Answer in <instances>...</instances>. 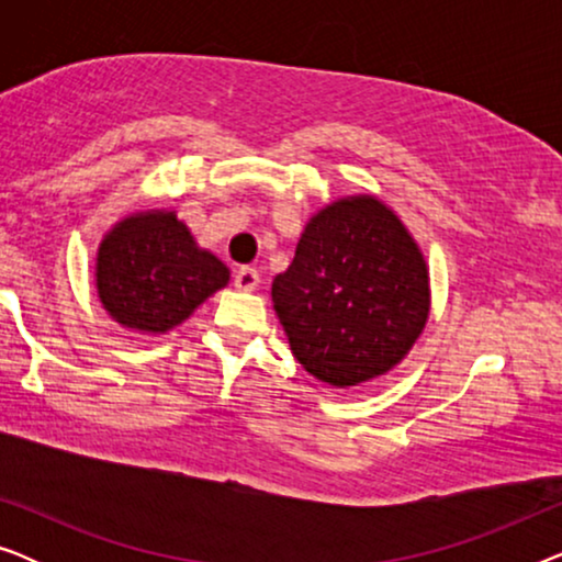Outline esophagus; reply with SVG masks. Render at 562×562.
I'll return each instance as SVG.
<instances>
[{
	"mask_svg": "<svg viewBox=\"0 0 562 562\" xmlns=\"http://www.w3.org/2000/svg\"><path fill=\"white\" fill-rule=\"evenodd\" d=\"M258 281H260V273L256 268H240V271L235 273V289L240 291H256Z\"/></svg>",
	"mask_w": 562,
	"mask_h": 562,
	"instance_id": "34e87169",
	"label": "esophagus"
}]
</instances>
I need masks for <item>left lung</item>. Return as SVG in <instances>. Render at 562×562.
Segmentation results:
<instances>
[{"mask_svg": "<svg viewBox=\"0 0 562 562\" xmlns=\"http://www.w3.org/2000/svg\"><path fill=\"white\" fill-rule=\"evenodd\" d=\"M271 299L294 358L333 389L394 371L432 310L425 252L375 194L340 196L314 212Z\"/></svg>", "mask_w": 562, "mask_h": 562, "instance_id": "8db88e82", "label": "left lung"}]
</instances>
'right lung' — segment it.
<instances>
[{
    "instance_id": "obj_1",
    "label": "right lung",
    "mask_w": 562,
    "mask_h": 562,
    "mask_svg": "<svg viewBox=\"0 0 562 562\" xmlns=\"http://www.w3.org/2000/svg\"><path fill=\"white\" fill-rule=\"evenodd\" d=\"M227 283L229 268L196 243L171 206L130 212L99 240L97 296L130 333H171Z\"/></svg>"
}]
</instances>
